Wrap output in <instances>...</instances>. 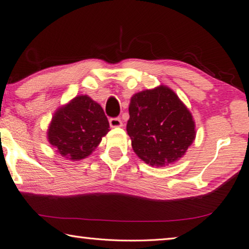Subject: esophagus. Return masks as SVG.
<instances>
[{"label":"esophagus","mask_w":249,"mask_h":249,"mask_svg":"<svg viewBox=\"0 0 249 249\" xmlns=\"http://www.w3.org/2000/svg\"><path fill=\"white\" fill-rule=\"evenodd\" d=\"M109 125H111V127H121L123 123H122V121L120 117H112V119H109Z\"/></svg>","instance_id":"34e87169"}]
</instances>
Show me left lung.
Returning <instances> with one entry per match:
<instances>
[{
    "mask_svg": "<svg viewBox=\"0 0 249 249\" xmlns=\"http://www.w3.org/2000/svg\"><path fill=\"white\" fill-rule=\"evenodd\" d=\"M126 130L136 155L150 166L179 160L196 138L195 122L174 91L160 86L133 95Z\"/></svg>",
    "mask_w": 249,
    "mask_h": 249,
    "instance_id": "obj_1",
    "label": "left lung"
}]
</instances>
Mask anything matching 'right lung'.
<instances>
[{
    "label": "right lung",
    "mask_w": 249,
    "mask_h": 249,
    "mask_svg": "<svg viewBox=\"0 0 249 249\" xmlns=\"http://www.w3.org/2000/svg\"><path fill=\"white\" fill-rule=\"evenodd\" d=\"M108 127L101 105L88 95H80L54 113L48 140L65 158L81 160L95 149Z\"/></svg>",
    "instance_id": "1"
}]
</instances>
